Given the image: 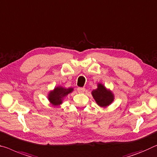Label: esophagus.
<instances>
[{"mask_svg": "<svg viewBox=\"0 0 157 157\" xmlns=\"http://www.w3.org/2000/svg\"><path fill=\"white\" fill-rule=\"evenodd\" d=\"M77 90H78V92L79 93H83L84 91H85V88H78Z\"/></svg>", "mask_w": 157, "mask_h": 157, "instance_id": "obj_1", "label": "esophagus"}]
</instances>
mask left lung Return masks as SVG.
Returning <instances> with one entry per match:
<instances>
[{"mask_svg":"<svg viewBox=\"0 0 157 157\" xmlns=\"http://www.w3.org/2000/svg\"><path fill=\"white\" fill-rule=\"evenodd\" d=\"M97 86L98 88L91 92L93 98L100 107H107L114 102V94L110 89L106 88L102 83H98Z\"/></svg>","mask_w":157,"mask_h":157,"instance_id":"obj_1","label":"left lung"}]
</instances>
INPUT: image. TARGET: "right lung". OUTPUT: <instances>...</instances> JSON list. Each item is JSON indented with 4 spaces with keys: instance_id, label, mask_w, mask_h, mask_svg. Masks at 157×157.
<instances>
[{
    "instance_id": "obj_1",
    "label": "right lung",
    "mask_w": 157,
    "mask_h": 157,
    "mask_svg": "<svg viewBox=\"0 0 157 157\" xmlns=\"http://www.w3.org/2000/svg\"><path fill=\"white\" fill-rule=\"evenodd\" d=\"M74 91V88H64L61 86H58L49 91L48 94V99L50 105L53 107H59L63 103L65 97H67L69 93Z\"/></svg>"
}]
</instances>
